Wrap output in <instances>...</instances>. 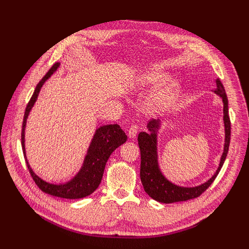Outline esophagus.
I'll return each instance as SVG.
<instances>
[{
	"label": "esophagus",
	"mask_w": 249,
	"mask_h": 249,
	"mask_svg": "<svg viewBox=\"0 0 249 249\" xmlns=\"http://www.w3.org/2000/svg\"><path fill=\"white\" fill-rule=\"evenodd\" d=\"M137 131H138V126L137 125H131L128 129V137L129 138H135L137 135Z\"/></svg>",
	"instance_id": "esophagus-1"
}]
</instances>
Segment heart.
I'll return each mask as SVG.
<instances>
[{
  "mask_svg": "<svg viewBox=\"0 0 249 249\" xmlns=\"http://www.w3.org/2000/svg\"><path fill=\"white\" fill-rule=\"evenodd\" d=\"M166 82V78L161 73H151L144 78L141 83L153 84V86H161ZM178 96V87L176 84H167L154 94L151 99V109L154 112H162L166 111L176 102Z\"/></svg>",
  "mask_w": 249,
  "mask_h": 249,
  "instance_id": "b5f03b06",
  "label": "heart"
}]
</instances>
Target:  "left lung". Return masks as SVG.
<instances>
[{
  "mask_svg": "<svg viewBox=\"0 0 249 249\" xmlns=\"http://www.w3.org/2000/svg\"><path fill=\"white\" fill-rule=\"evenodd\" d=\"M216 88L214 93L223 99L224 104V124H225V145L223 155L220 157V162L214 176L208 179L205 183L195 187H183L171 183L161 173L160 165H158L157 155V131L160 127V120H151L147 123L149 133L142 131L138 136V144L141 154V166H140V178L145 193L151 198L161 203H173L179 201H186L195 199L205 192L210 185L214 182L217 177L225 160L228 154L230 136H231V124L228 111V98L223 83L219 79H216Z\"/></svg>",
  "mask_w": 249,
  "mask_h": 249,
  "instance_id": "1",
  "label": "left lung"
}]
</instances>
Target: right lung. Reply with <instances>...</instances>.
<instances>
[{
    "label": "right lung",
    "instance_id": "1",
    "mask_svg": "<svg viewBox=\"0 0 249 249\" xmlns=\"http://www.w3.org/2000/svg\"><path fill=\"white\" fill-rule=\"evenodd\" d=\"M60 67V63H55L49 71L46 73L44 78L37 84L35 91L32 95L30 102L26 106L23 123H22V133H21V143H22L23 155L25 158V162L28 165V169L31 173L32 178L34 179L35 184L38 186L40 190L44 193L54 196V197L65 198V199H80L94 193L98 185L102 182L104 170L107 163L108 158L112 154V152L122 145L127 140V136L122 130L121 126L118 124H110L100 126L96 129L89 143L87 156L84 158L82 167L75 177L71 181L65 184H51L49 182L44 181L37 174L32 170L29 165V161L25 156V146H24V130L26 125V120L31 109L33 108L35 102L38 97L41 87L48 79L53 75L57 68Z\"/></svg>",
    "mask_w": 249,
    "mask_h": 249
}]
</instances>
